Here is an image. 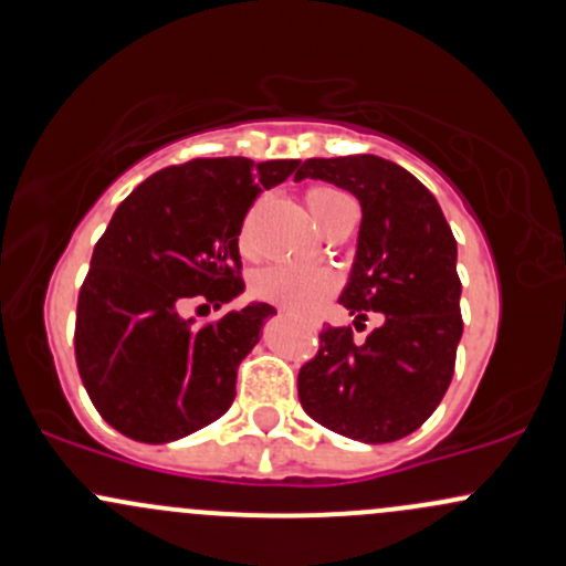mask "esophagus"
I'll use <instances>...</instances> for the list:
<instances>
[{
	"label": "esophagus",
	"mask_w": 566,
	"mask_h": 566,
	"mask_svg": "<svg viewBox=\"0 0 566 566\" xmlns=\"http://www.w3.org/2000/svg\"><path fill=\"white\" fill-rule=\"evenodd\" d=\"M312 325H314V328H317V323H312Z\"/></svg>",
	"instance_id": "34e87169"
}]
</instances>
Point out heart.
Segmentation results:
<instances>
[{
  "label": "heart",
  "instance_id": "1",
  "mask_svg": "<svg viewBox=\"0 0 566 566\" xmlns=\"http://www.w3.org/2000/svg\"><path fill=\"white\" fill-rule=\"evenodd\" d=\"M344 203H349L347 195L336 187H308L306 206L314 222L323 228L325 222ZM241 252H252V238H249V224L241 230ZM338 276L325 265H268L252 276V293L260 301L287 306L293 312H312L325 295L336 290Z\"/></svg>",
  "mask_w": 566,
  "mask_h": 566
}]
</instances>
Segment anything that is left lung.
<instances>
[{"instance_id":"1","label":"left lung","mask_w":566,"mask_h":566,"mask_svg":"<svg viewBox=\"0 0 566 566\" xmlns=\"http://www.w3.org/2000/svg\"><path fill=\"white\" fill-rule=\"evenodd\" d=\"M301 178L336 184L358 198V258L342 293L355 328H323L298 371L301 407L342 437L382 444L418 431L439 407L461 342L455 238L437 198L409 170L374 154L306 159Z\"/></svg>"}]
</instances>
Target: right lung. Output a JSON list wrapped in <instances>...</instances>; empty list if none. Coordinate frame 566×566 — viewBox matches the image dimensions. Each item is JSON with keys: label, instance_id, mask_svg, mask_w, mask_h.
I'll use <instances>...</instances> for the list:
<instances>
[{"label": "right lung", "instance_id": "add662e5", "mask_svg": "<svg viewBox=\"0 0 566 566\" xmlns=\"http://www.w3.org/2000/svg\"><path fill=\"white\" fill-rule=\"evenodd\" d=\"M295 168L298 159H192L148 176L118 203L75 312L81 382L118 433L165 444L228 412L238 366L273 306L252 303L203 325L181 312L241 293L247 211Z\"/></svg>", "mask_w": 566, "mask_h": 566}]
</instances>
